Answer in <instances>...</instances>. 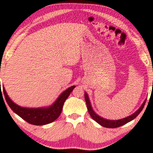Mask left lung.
<instances>
[{"label":"left lung","mask_w":153,"mask_h":153,"mask_svg":"<svg viewBox=\"0 0 153 153\" xmlns=\"http://www.w3.org/2000/svg\"><path fill=\"white\" fill-rule=\"evenodd\" d=\"M85 103H86V105H87L88 111L89 114H90L91 117H92V119L96 121L97 123H99L100 125L107 128H117V127H121V126L124 125V124H127V123L129 122L130 121L133 120V119L136 118V117L139 115V114L142 111V110L143 109L144 106H145V102H146V101H145V102H144L143 103V105L140 106V108H139L135 113L133 114H131V116H129V117H126V118L124 119H119V120H108V119L101 118V117H99V115L96 114L94 111L92 107L91 106L90 101H89L88 96V94L86 93H85Z\"/></svg>","instance_id":"1"}]
</instances>
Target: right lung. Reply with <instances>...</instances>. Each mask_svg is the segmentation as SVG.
Wrapping results in <instances>:
<instances>
[{"mask_svg": "<svg viewBox=\"0 0 153 153\" xmlns=\"http://www.w3.org/2000/svg\"><path fill=\"white\" fill-rule=\"evenodd\" d=\"M75 85L70 87L59 96L53 105L47 108H29L21 107L14 103L7 95L5 88L3 87V94L6 102L9 107L16 114L25 120L26 122L34 125H45L54 122L57 119L62 110V106L65 100L70 96L72 91L75 88Z\"/></svg>", "mask_w": 153, "mask_h": 153, "instance_id": "1", "label": "right lung"}]
</instances>
